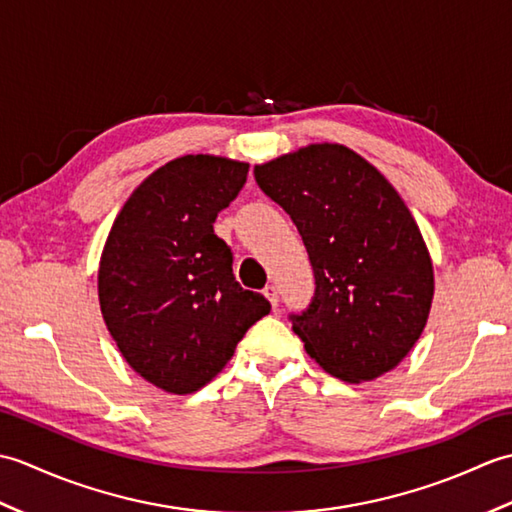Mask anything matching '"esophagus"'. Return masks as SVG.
Returning a JSON list of instances; mask_svg holds the SVG:
<instances>
[{
    "mask_svg": "<svg viewBox=\"0 0 512 512\" xmlns=\"http://www.w3.org/2000/svg\"><path fill=\"white\" fill-rule=\"evenodd\" d=\"M264 295L268 297V301L273 303V308L277 310V306H279V292H277V288H275L273 284L266 286V288H264Z\"/></svg>",
    "mask_w": 512,
    "mask_h": 512,
    "instance_id": "1",
    "label": "esophagus"
}]
</instances>
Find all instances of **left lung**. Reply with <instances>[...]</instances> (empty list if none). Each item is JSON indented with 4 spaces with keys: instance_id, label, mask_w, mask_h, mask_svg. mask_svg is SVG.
<instances>
[{
    "instance_id": "1",
    "label": "left lung",
    "mask_w": 512,
    "mask_h": 512,
    "mask_svg": "<svg viewBox=\"0 0 512 512\" xmlns=\"http://www.w3.org/2000/svg\"><path fill=\"white\" fill-rule=\"evenodd\" d=\"M308 250L314 295L290 314L325 372L363 383L394 369L427 325L433 266L420 228L376 167L343 145H310L255 167Z\"/></svg>"
}]
</instances>
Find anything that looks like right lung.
<instances>
[{
    "instance_id": "right-lung-1",
    "label": "right lung",
    "mask_w": 512,
    "mask_h": 512,
    "mask_svg": "<svg viewBox=\"0 0 512 512\" xmlns=\"http://www.w3.org/2000/svg\"><path fill=\"white\" fill-rule=\"evenodd\" d=\"M248 178L246 162L182 156L156 169L116 215L99 268L107 330L125 361L171 394L204 387L270 301L233 275L213 231Z\"/></svg>"
}]
</instances>
